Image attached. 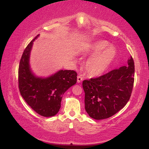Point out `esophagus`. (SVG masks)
Returning a JSON list of instances; mask_svg holds the SVG:
<instances>
[{
  "label": "esophagus",
  "instance_id": "obj_1",
  "mask_svg": "<svg viewBox=\"0 0 149 149\" xmlns=\"http://www.w3.org/2000/svg\"><path fill=\"white\" fill-rule=\"evenodd\" d=\"M82 80H83V78H82V76L79 75L78 77H77V82H78V83L81 82L82 81Z\"/></svg>",
  "mask_w": 149,
  "mask_h": 149
}]
</instances>
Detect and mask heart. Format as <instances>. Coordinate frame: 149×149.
Here are the masks:
<instances>
[{
	"label": "heart",
	"instance_id": "1",
	"mask_svg": "<svg viewBox=\"0 0 149 149\" xmlns=\"http://www.w3.org/2000/svg\"><path fill=\"white\" fill-rule=\"evenodd\" d=\"M86 52L93 55L86 65L87 73L92 77L103 75L111 65L117 54L116 48L109 46V43L105 40L95 41Z\"/></svg>",
	"mask_w": 149,
	"mask_h": 149
}]
</instances>
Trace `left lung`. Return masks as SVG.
<instances>
[{
	"label": "left lung",
	"mask_w": 149,
	"mask_h": 149,
	"mask_svg": "<svg viewBox=\"0 0 149 149\" xmlns=\"http://www.w3.org/2000/svg\"><path fill=\"white\" fill-rule=\"evenodd\" d=\"M134 75V62L131 56L127 65L84 81L85 109L89 116L97 120L106 119L123 108L131 96Z\"/></svg>",
	"instance_id": "obj_1"
}]
</instances>
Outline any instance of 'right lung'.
Instances as JSON below:
<instances>
[{
    "label": "right lung",
    "instance_id": "obj_1",
    "mask_svg": "<svg viewBox=\"0 0 149 149\" xmlns=\"http://www.w3.org/2000/svg\"><path fill=\"white\" fill-rule=\"evenodd\" d=\"M37 35L22 53L18 70L19 89L22 97L34 111L45 117L55 116L61 107L65 91L77 82L74 70H60L47 77H38L31 70L30 53Z\"/></svg>",
    "mask_w": 149,
    "mask_h": 149
}]
</instances>
